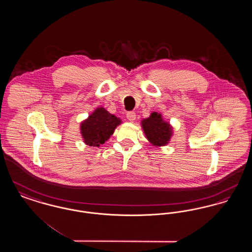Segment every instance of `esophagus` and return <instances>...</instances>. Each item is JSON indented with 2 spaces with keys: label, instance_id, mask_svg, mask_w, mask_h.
Returning a JSON list of instances; mask_svg holds the SVG:
<instances>
[{
  "label": "esophagus",
  "instance_id": "esophagus-1",
  "mask_svg": "<svg viewBox=\"0 0 252 252\" xmlns=\"http://www.w3.org/2000/svg\"><path fill=\"white\" fill-rule=\"evenodd\" d=\"M126 118L130 121V122H133V121L136 119V113L134 111H128L126 113Z\"/></svg>",
  "mask_w": 252,
  "mask_h": 252
}]
</instances>
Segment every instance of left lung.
Masks as SVG:
<instances>
[{
  "instance_id": "obj_1",
  "label": "left lung",
  "mask_w": 252,
  "mask_h": 252,
  "mask_svg": "<svg viewBox=\"0 0 252 252\" xmlns=\"http://www.w3.org/2000/svg\"><path fill=\"white\" fill-rule=\"evenodd\" d=\"M142 126L147 140L151 144L157 146L168 144L172 128L168 123L162 120L160 114L153 112L149 118L143 120Z\"/></svg>"
}]
</instances>
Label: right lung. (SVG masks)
<instances>
[{
    "label": "right lung",
    "instance_id": "add662e5",
    "mask_svg": "<svg viewBox=\"0 0 252 252\" xmlns=\"http://www.w3.org/2000/svg\"><path fill=\"white\" fill-rule=\"evenodd\" d=\"M120 124V119L110 114L105 108H96L95 111L81 124V134L85 143L90 146L105 144Z\"/></svg>",
    "mask_w": 252,
    "mask_h": 252
}]
</instances>
